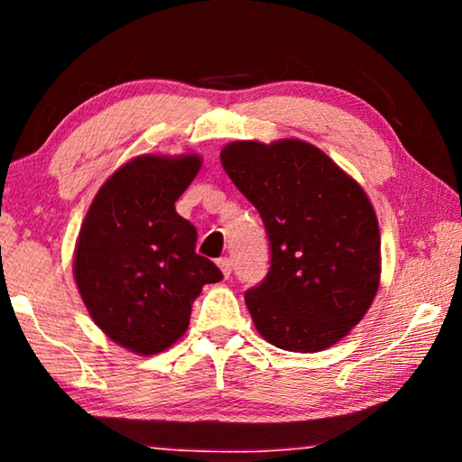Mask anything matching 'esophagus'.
<instances>
[{
    "mask_svg": "<svg viewBox=\"0 0 462 462\" xmlns=\"http://www.w3.org/2000/svg\"><path fill=\"white\" fill-rule=\"evenodd\" d=\"M217 267H220L222 275H224L226 279L230 277V273H232V263H230L228 256H222V259H217Z\"/></svg>",
    "mask_w": 462,
    "mask_h": 462,
    "instance_id": "esophagus-1",
    "label": "esophagus"
}]
</instances>
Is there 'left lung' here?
Returning <instances> with one entry per match:
<instances>
[{
  "label": "left lung",
  "mask_w": 462,
  "mask_h": 462,
  "mask_svg": "<svg viewBox=\"0 0 462 462\" xmlns=\"http://www.w3.org/2000/svg\"><path fill=\"white\" fill-rule=\"evenodd\" d=\"M222 167L261 214L271 269L245 293L273 346L319 353L361 322L377 295L381 236L363 187L303 140H236Z\"/></svg>",
  "instance_id": "8db88e82"
}]
</instances>
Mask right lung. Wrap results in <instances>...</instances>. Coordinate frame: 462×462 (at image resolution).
Masks as SVG:
<instances>
[{
	"label": "right lung",
	"instance_id": "obj_1",
	"mask_svg": "<svg viewBox=\"0 0 462 462\" xmlns=\"http://www.w3.org/2000/svg\"><path fill=\"white\" fill-rule=\"evenodd\" d=\"M199 169V154L136 156L101 185L81 224L73 261L81 300L107 338L136 355L173 346L201 287L222 279L195 253V226L175 212Z\"/></svg>",
	"mask_w": 462,
	"mask_h": 462
}]
</instances>
